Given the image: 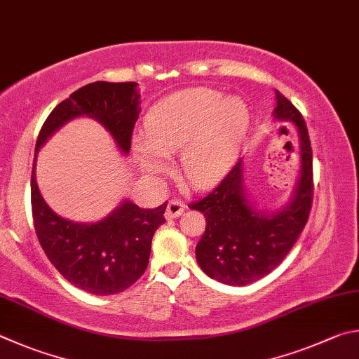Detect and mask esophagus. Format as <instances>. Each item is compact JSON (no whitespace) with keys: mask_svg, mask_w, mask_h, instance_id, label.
Instances as JSON below:
<instances>
[{"mask_svg":"<svg viewBox=\"0 0 359 359\" xmlns=\"http://www.w3.org/2000/svg\"><path fill=\"white\" fill-rule=\"evenodd\" d=\"M184 203H181L180 200H170L165 210V219H175L180 217L184 212Z\"/></svg>","mask_w":359,"mask_h":359,"instance_id":"obj_1","label":"esophagus"}]
</instances>
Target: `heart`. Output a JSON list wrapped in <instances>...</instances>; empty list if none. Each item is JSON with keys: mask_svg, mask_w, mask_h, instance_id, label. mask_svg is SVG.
Segmentation results:
<instances>
[{"mask_svg": "<svg viewBox=\"0 0 359 359\" xmlns=\"http://www.w3.org/2000/svg\"><path fill=\"white\" fill-rule=\"evenodd\" d=\"M248 124L243 99H224L210 88H186L151 107L144 138L132 140V153L144 173L159 176L168 168V156L180 151V175L197 189H208L233 167Z\"/></svg>", "mask_w": 359, "mask_h": 359, "instance_id": "1", "label": "heart"}]
</instances>
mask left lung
Here are the masks:
<instances>
[{"label": "left lung", "instance_id": "left-lung-1", "mask_svg": "<svg viewBox=\"0 0 359 359\" xmlns=\"http://www.w3.org/2000/svg\"><path fill=\"white\" fill-rule=\"evenodd\" d=\"M273 116L292 123L298 132L299 176L290 200L274 211L259 208L244 184V161L240 159L208 197L191 205L206 217L205 233L196 248L198 266L225 285H249L279 266L311 212L312 148L306 123L279 91Z\"/></svg>", "mask_w": 359, "mask_h": 359}]
</instances>
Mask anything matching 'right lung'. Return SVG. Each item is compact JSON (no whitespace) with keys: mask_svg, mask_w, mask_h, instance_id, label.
I'll return each instance as SVG.
<instances>
[{"mask_svg":"<svg viewBox=\"0 0 359 359\" xmlns=\"http://www.w3.org/2000/svg\"><path fill=\"white\" fill-rule=\"evenodd\" d=\"M138 83L96 81L81 86L50 113L36 142L31 172V210L37 240L66 280L99 297L124 292L148 266L151 240L165 222L167 203L144 210L124 198L96 222H74L50 208L36 181L39 149L55 132L75 118L96 119L111 135L123 156L129 154L130 135L140 113Z\"/></svg>","mask_w":359,"mask_h":359,"instance_id":"add662e5","label":"right lung"}]
</instances>
